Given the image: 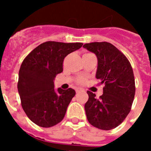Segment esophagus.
Masks as SVG:
<instances>
[{"label":"esophagus","instance_id":"34e87169","mask_svg":"<svg viewBox=\"0 0 151 151\" xmlns=\"http://www.w3.org/2000/svg\"><path fill=\"white\" fill-rule=\"evenodd\" d=\"M76 93H77V94H78V93H80V92H83L84 90L82 88H76Z\"/></svg>","mask_w":151,"mask_h":151}]
</instances>
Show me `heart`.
Returning <instances> with one entry per match:
<instances>
[{
    "label": "heart",
    "mask_w": 151,
    "mask_h": 151,
    "mask_svg": "<svg viewBox=\"0 0 151 151\" xmlns=\"http://www.w3.org/2000/svg\"><path fill=\"white\" fill-rule=\"evenodd\" d=\"M79 82H84V79H83V78H81V79L79 80Z\"/></svg>",
    "instance_id": "heart-1"
}]
</instances>
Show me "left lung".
<instances>
[{
    "label": "left lung",
    "mask_w": 151,
    "mask_h": 151,
    "mask_svg": "<svg viewBox=\"0 0 151 151\" xmlns=\"http://www.w3.org/2000/svg\"><path fill=\"white\" fill-rule=\"evenodd\" d=\"M97 58L96 78L104 84L99 98L88 91L85 104L88 121L102 130L120 125L131 110L135 94L134 73L130 63L120 50L106 41L83 45Z\"/></svg>",
    "instance_id": "1"
}]
</instances>
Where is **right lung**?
<instances>
[{
	"instance_id": "obj_1",
	"label": "right lung",
	"mask_w": 151,
	"mask_h": 151,
	"mask_svg": "<svg viewBox=\"0 0 151 151\" xmlns=\"http://www.w3.org/2000/svg\"><path fill=\"white\" fill-rule=\"evenodd\" d=\"M82 43L46 41L28 54L19 71L18 92L22 109L41 127L57 125L65 116L76 91L54 89V78L63 72L64 58L82 47Z\"/></svg>"
}]
</instances>
